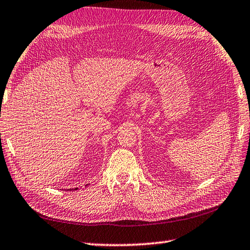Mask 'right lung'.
<instances>
[{"mask_svg": "<svg viewBox=\"0 0 250 250\" xmlns=\"http://www.w3.org/2000/svg\"><path fill=\"white\" fill-rule=\"evenodd\" d=\"M76 189H78V188H76ZM76 189H75V190H76Z\"/></svg>", "mask_w": 250, "mask_h": 250, "instance_id": "1", "label": "right lung"}]
</instances>
